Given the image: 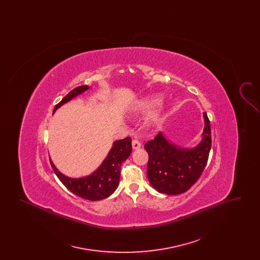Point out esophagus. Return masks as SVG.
Segmentation results:
<instances>
[{"label":"esophagus","mask_w":260,"mask_h":260,"mask_svg":"<svg viewBox=\"0 0 260 260\" xmlns=\"http://www.w3.org/2000/svg\"><path fill=\"white\" fill-rule=\"evenodd\" d=\"M132 145H133V149H135V150H136V149H139L141 147V143H140L137 139H134V140H133Z\"/></svg>","instance_id":"esophagus-1"}]
</instances>
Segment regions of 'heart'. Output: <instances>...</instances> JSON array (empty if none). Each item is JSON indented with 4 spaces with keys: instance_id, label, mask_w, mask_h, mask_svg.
Instances as JSON below:
<instances>
[{
    "instance_id": "1",
    "label": "heart",
    "mask_w": 260,
    "mask_h": 260,
    "mask_svg": "<svg viewBox=\"0 0 260 260\" xmlns=\"http://www.w3.org/2000/svg\"><path fill=\"white\" fill-rule=\"evenodd\" d=\"M161 102V99L159 98H151V99H144L138 108V111L151 112L155 110ZM152 123H156V119H152Z\"/></svg>"
}]
</instances>
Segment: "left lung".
<instances>
[{"label":"left lung","mask_w":260,"mask_h":260,"mask_svg":"<svg viewBox=\"0 0 260 260\" xmlns=\"http://www.w3.org/2000/svg\"><path fill=\"white\" fill-rule=\"evenodd\" d=\"M204 118L203 140L195 148H179L170 143L161 133L144 145L149 155V181L160 193L167 195L184 193L202 175L209 160L211 146L210 120L206 112Z\"/></svg>","instance_id":"1"}]
</instances>
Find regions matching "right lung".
Here are the masks:
<instances>
[{
    "mask_svg": "<svg viewBox=\"0 0 260 260\" xmlns=\"http://www.w3.org/2000/svg\"><path fill=\"white\" fill-rule=\"evenodd\" d=\"M88 89V87L80 86L72 89L61 101L55 105L53 112L56 111L64 103L81 94ZM132 153V138L114 142L108 156L99 169L90 175L82 178H70L62 174L50 160L53 172L57 175L62 184L75 195L89 201H99L109 197L119 185L121 176V166Z\"/></svg>",
    "mask_w": 260,
    "mask_h": 260,
    "instance_id": "1",
    "label": "right lung"
}]
</instances>
